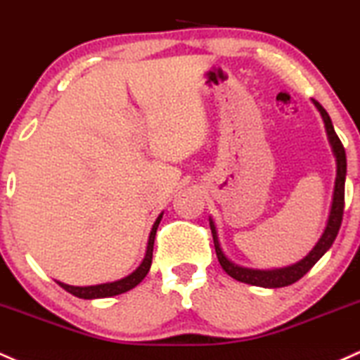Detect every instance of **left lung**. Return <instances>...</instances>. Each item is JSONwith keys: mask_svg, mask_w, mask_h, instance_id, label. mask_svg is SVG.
Wrapping results in <instances>:
<instances>
[{"mask_svg": "<svg viewBox=\"0 0 360 360\" xmlns=\"http://www.w3.org/2000/svg\"><path fill=\"white\" fill-rule=\"evenodd\" d=\"M314 107L317 108V112L321 113V119L324 122V129H326L328 141H330L333 157L336 162V177H335V188H333V196H331V205H330V214H328L326 228H324L323 234L317 240V243L314 245V248L310 250L307 255L304 257L298 262L291 264L286 267H276V269H250V267H243L234 264L233 260L228 259V255L224 253V250L221 247V241H219L217 228H215L214 219L209 217L210 221V229L212 236H214V247L215 253H217L219 264L233 279L241 283H247L252 286H262V288H283V286H288L297 283L298 279L304 278L307 272L312 269L314 264L331 248L333 241H335L336 234H338L340 226H342V217H343V200H345V177H347V157H345V148H343L342 141L336 136L335 127L328 115V112L317 103L316 100H312Z\"/></svg>", "mask_w": 360, "mask_h": 360, "instance_id": "obj_1", "label": "left lung"}]
</instances>
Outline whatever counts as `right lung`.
I'll use <instances>...</instances> for the list:
<instances>
[{
	"mask_svg": "<svg viewBox=\"0 0 360 360\" xmlns=\"http://www.w3.org/2000/svg\"><path fill=\"white\" fill-rule=\"evenodd\" d=\"M162 212L160 215L157 217V221L153 222V228L150 231V236H148V243H146V252L145 257H143L141 264L136 267L134 271L131 272L129 276L122 279H117V281L112 283H103V285H93V286H72V285H65L62 281H56L63 290L69 291L70 295L77 298H84V300H94V298H107V297H115V295L120 293H126L138 286L139 283L145 279V276L148 274L150 267H151V257H153V243H155V234H157V228L162 221Z\"/></svg>",
	"mask_w": 360,
	"mask_h": 360,
	"instance_id": "add662e5",
	"label": "right lung"
}]
</instances>
